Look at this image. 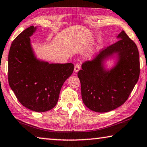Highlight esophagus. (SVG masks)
<instances>
[{
  "label": "esophagus",
  "instance_id": "obj_1",
  "mask_svg": "<svg viewBox=\"0 0 147 147\" xmlns=\"http://www.w3.org/2000/svg\"><path fill=\"white\" fill-rule=\"evenodd\" d=\"M80 65H76L75 66H74V72L75 73H77V72H78L79 70H80Z\"/></svg>",
  "mask_w": 147,
  "mask_h": 147
}]
</instances>
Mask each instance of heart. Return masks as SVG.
<instances>
[{
	"label": "heart",
	"mask_w": 147,
	"mask_h": 147,
	"mask_svg": "<svg viewBox=\"0 0 147 147\" xmlns=\"http://www.w3.org/2000/svg\"><path fill=\"white\" fill-rule=\"evenodd\" d=\"M88 42H89V40H87V41H86V42H84V44H87Z\"/></svg>",
	"instance_id": "obj_1"
}]
</instances>
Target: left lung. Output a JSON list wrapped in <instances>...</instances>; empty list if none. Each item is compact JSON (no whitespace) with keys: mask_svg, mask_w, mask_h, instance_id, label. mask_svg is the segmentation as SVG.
Returning <instances> with one entry per match:
<instances>
[{"mask_svg":"<svg viewBox=\"0 0 147 147\" xmlns=\"http://www.w3.org/2000/svg\"><path fill=\"white\" fill-rule=\"evenodd\" d=\"M118 41L101 50L92 61L82 65L78 73L83 103L93 111L106 113L124 104L137 82L140 73L139 53L136 43L122 31ZM116 58L110 69L104 62Z\"/></svg>","mask_w":147,"mask_h":147,"instance_id":"8db88e82","label":"left lung"}]
</instances>
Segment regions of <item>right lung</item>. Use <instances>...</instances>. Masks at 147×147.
Returning <instances> with one entry per match:
<instances>
[{
    "mask_svg": "<svg viewBox=\"0 0 147 147\" xmlns=\"http://www.w3.org/2000/svg\"><path fill=\"white\" fill-rule=\"evenodd\" d=\"M36 27L24 30L11 44L8 82L20 103L35 112H46L57 103L65 81L73 73V63H49L37 59L31 39Z\"/></svg>",
    "mask_w": 147,
    "mask_h": 147,
    "instance_id": "1",
    "label": "right lung"
}]
</instances>
